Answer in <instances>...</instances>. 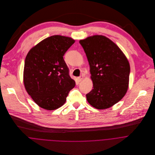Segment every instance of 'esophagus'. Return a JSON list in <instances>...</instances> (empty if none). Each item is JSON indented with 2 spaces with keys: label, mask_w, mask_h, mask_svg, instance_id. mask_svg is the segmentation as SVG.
<instances>
[{
  "label": "esophagus",
  "mask_w": 155,
  "mask_h": 155,
  "mask_svg": "<svg viewBox=\"0 0 155 155\" xmlns=\"http://www.w3.org/2000/svg\"><path fill=\"white\" fill-rule=\"evenodd\" d=\"M83 79H84V76H81L80 77L77 78V80H78V81L79 82H81Z\"/></svg>",
  "instance_id": "esophagus-1"
}]
</instances>
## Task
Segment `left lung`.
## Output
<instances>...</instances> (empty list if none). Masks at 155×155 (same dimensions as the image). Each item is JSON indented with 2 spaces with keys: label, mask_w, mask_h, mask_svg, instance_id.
Wrapping results in <instances>:
<instances>
[{
  "label": "left lung",
  "mask_w": 155,
  "mask_h": 155,
  "mask_svg": "<svg viewBox=\"0 0 155 155\" xmlns=\"http://www.w3.org/2000/svg\"><path fill=\"white\" fill-rule=\"evenodd\" d=\"M90 66L93 89L87 101L97 109H107L125 95L129 84L130 66L120 48L109 38L95 35L81 40Z\"/></svg>",
  "instance_id": "1"
}]
</instances>
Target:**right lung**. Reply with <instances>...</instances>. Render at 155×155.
Instances as JSON below:
<instances>
[{
    "label": "right lung",
    "instance_id": "add662e5",
    "mask_svg": "<svg viewBox=\"0 0 155 155\" xmlns=\"http://www.w3.org/2000/svg\"><path fill=\"white\" fill-rule=\"evenodd\" d=\"M74 43L71 38L52 36L32 48L26 56L24 87L33 101L43 109L53 110L62 106L75 86L63 58Z\"/></svg>",
    "mask_w": 155,
    "mask_h": 155
}]
</instances>
